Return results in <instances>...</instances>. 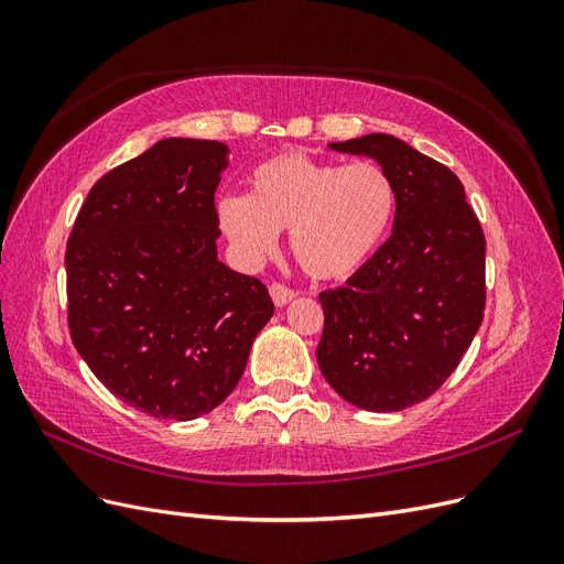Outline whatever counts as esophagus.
<instances>
[{"mask_svg": "<svg viewBox=\"0 0 564 564\" xmlns=\"http://www.w3.org/2000/svg\"><path fill=\"white\" fill-rule=\"evenodd\" d=\"M294 289H289V286H284V284H270V299H272V303L278 305V308H284L286 303H292L294 301Z\"/></svg>", "mask_w": 564, "mask_h": 564, "instance_id": "obj_1", "label": "esophagus"}]
</instances>
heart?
Here are the masks:
<instances>
[{
	"label": "heart",
	"instance_id": "heart-1",
	"mask_svg": "<svg viewBox=\"0 0 564 564\" xmlns=\"http://www.w3.org/2000/svg\"><path fill=\"white\" fill-rule=\"evenodd\" d=\"M247 197L218 202V226L242 261L261 263L289 230L299 265L315 280H346L379 249L395 216V185L377 164L319 162L303 152L251 169Z\"/></svg>",
	"mask_w": 564,
	"mask_h": 564
}]
</instances>
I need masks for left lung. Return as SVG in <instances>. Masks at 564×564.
Instances as JSON below:
<instances>
[{
	"instance_id": "1",
	"label": "left lung",
	"mask_w": 564,
	"mask_h": 564,
	"mask_svg": "<svg viewBox=\"0 0 564 564\" xmlns=\"http://www.w3.org/2000/svg\"><path fill=\"white\" fill-rule=\"evenodd\" d=\"M329 148L377 160L398 204L377 253L344 286L319 294L317 365L346 402L402 412L447 381L480 329L485 235L456 174L395 135Z\"/></svg>"
}]
</instances>
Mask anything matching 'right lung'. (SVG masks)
<instances>
[{"label":"right lung","mask_w":564,"mask_h":564,"mask_svg":"<svg viewBox=\"0 0 564 564\" xmlns=\"http://www.w3.org/2000/svg\"><path fill=\"white\" fill-rule=\"evenodd\" d=\"M228 145L162 139L98 178L67 240V327L115 398L155 419L209 414L275 313L218 261L214 193Z\"/></svg>","instance_id":"obj_1"}]
</instances>
